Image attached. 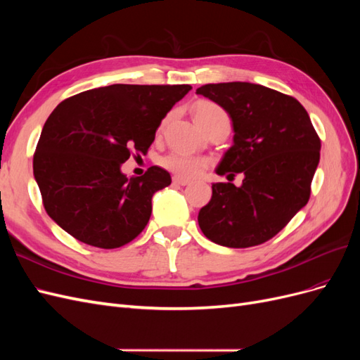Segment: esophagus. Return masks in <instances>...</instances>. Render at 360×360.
Listing matches in <instances>:
<instances>
[{
  "label": "esophagus",
  "instance_id": "esophagus-1",
  "mask_svg": "<svg viewBox=\"0 0 360 360\" xmlns=\"http://www.w3.org/2000/svg\"><path fill=\"white\" fill-rule=\"evenodd\" d=\"M172 183L174 184H179V186H188V184L191 183L188 179H181V177H172Z\"/></svg>",
  "mask_w": 360,
  "mask_h": 360
}]
</instances>
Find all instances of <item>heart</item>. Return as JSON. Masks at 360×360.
Instances as JSON below:
<instances>
[{
  "instance_id": "obj_1",
  "label": "heart",
  "mask_w": 360,
  "mask_h": 360,
  "mask_svg": "<svg viewBox=\"0 0 360 360\" xmlns=\"http://www.w3.org/2000/svg\"><path fill=\"white\" fill-rule=\"evenodd\" d=\"M193 114H195V122L198 123V126L202 130H207L212 124L221 122V120H230L222 106L210 101H198L193 105ZM165 122H163V124H165ZM159 165L162 168H165L167 171L176 174L177 177L193 179V177H198L200 174L207 168V160L200 156H192L186 153H180V151H172V153H168L163 158H160Z\"/></svg>"
}]
</instances>
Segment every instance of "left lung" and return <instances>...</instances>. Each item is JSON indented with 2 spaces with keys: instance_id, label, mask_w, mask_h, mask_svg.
Segmentation results:
<instances>
[{
  "instance_id": "left-lung-1",
  "label": "left lung",
  "mask_w": 360,
  "mask_h": 360,
  "mask_svg": "<svg viewBox=\"0 0 360 360\" xmlns=\"http://www.w3.org/2000/svg\"><path fill=\"white\" fill-rule=\"evenodd\" d=\"M230 114L234 144L216 172L240 188L213 183L212 200L198 213L209 240L250 248L270 240L311 197L321 141L307 110L292 96L250 82L207 84L197 90Z\"/></svg>"
}]
</instances>
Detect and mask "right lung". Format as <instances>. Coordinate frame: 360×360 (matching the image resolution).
<instances>
[{
    "instance_id": "1",
    "label": "right lung",
    "mask_w": 360,
    "mask_h": 360,
    "mask_svg": "<svg viewBox=\"0 0 360 360\" xmlns=\"http://www.w3.org/2000/svg\"><path fill=\"white\" fill-rule=\"evenodd\" d=\"M192 89L114 84L63 101L43 126L32 158L43 207L76 240L115 249L141 234L153 193L171 184L169 172L150 167L127 179L130 155H146L162 118Z\"/></svg>"
}]
</instances>
